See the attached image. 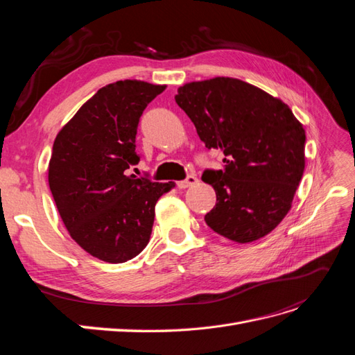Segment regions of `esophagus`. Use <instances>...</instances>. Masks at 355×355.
<instances>
[{
  "mask_svg": "<svg viewBox=\"0 0 355 355\" xmlns=\"http://www.w3.org/2000/svg\"><path fill=\"white\" fill-rule=\"evenodd\" d=\"M197 182H198V179H197L194 175H188L187 179L179 180L176 185H178V188H180V189H185V188H189V187H192V185H196Z\"/></svg>",
  "mask_w": 355,
  "mask_h": 355,
  "instance_id": "1",
  "label": "esophagus"
}]
</instances>
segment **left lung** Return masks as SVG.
I'll use <instances>...</instances> for the list:
<instances>
[{
	"label": "left lung",
	"instance_id": "1",
	"mask_svg": "<svg viewBox=\"0 0 355 355\" xmlns=\"http://www.w3.org/2000/svg\"><path fill=\"white\" fill-rule=\"evenodd\" d=\"M207 149L223 153L222 170H204L216 192L204 216L237 243L271 232L292 206L305 168V130L280 99L241 80L218 77L182 85L175 96Z\"/></svg>",
	"mask_w": 355,
	"mask_h": 355
}]
</instances>
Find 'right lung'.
Masks as SVG:
<instances>
[{"instance_id":"1","label":"right lung","mask_w":355,"mask_h":355,"mask_svg":"<svg viewBox=\"0 0 355 355\" xmlns=\"http://www.w3.org/2000/svg\"><path fill=\"white\" fill-rule=\"evenodd\" d=\"M166 85L124 80L85 102L53 144L49 185L71 237L105 262L123 263L151 237L158 198L175 187L128 175L141 155L136 133Z\"/></svg>"}]
</instances>
